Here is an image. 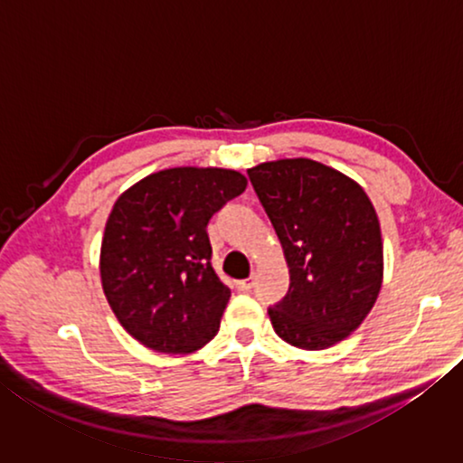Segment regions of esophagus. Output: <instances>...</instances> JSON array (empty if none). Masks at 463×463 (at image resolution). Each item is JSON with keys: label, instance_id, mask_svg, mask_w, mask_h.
<instances>
[{"label": "esophagus", "instance_id": "1", "mask_svg": "<svg viewBox=\"0 0 463 463\" xmlns=\"http://www.w3.org/2000/svg\"><path fill=\"white\" fill-rule=\"evenodd\" d=\"M253 286H255V276H250V278H247V279L237 281L239 292H250V289H253Z\"/></svg>", "mask_w": 463, "mask_h": 463}]
</instances>
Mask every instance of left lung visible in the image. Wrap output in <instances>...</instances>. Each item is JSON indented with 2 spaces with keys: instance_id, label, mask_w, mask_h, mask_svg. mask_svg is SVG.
<instances>
[{
  "instance_id": "1",
  "label": "left lung",
  "mask_w": 463,
  "mask_h": 463,
  "mask_svg": "<svg viewBox=\"0 0 463 463\" xmlns=\"http://www.w3.org/2000/svg\"><path fill=\"white\" fill-rule=\"evenodd\" d=\"M247 174L289 269L288 294L268 310L273 331L308 351L347 339L382 288L373 203L354 179L312 159L268 161Z\"/></svg>"
}]
</instances>
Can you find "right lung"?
Listing matches in <instances>:
<instances>
[{"label": "right lung", "instance_id": "add662e5", "mask_svg": "<svg viewBox=\"0 0 463 463\" xmlns=\"http://www.w3.org/2000/svg\"><path fill=\"white\" fill-rule=\"evenodd\" d=\"M247 187L221 167L146 175L116 200L99 253L109 308L145 347L192 354L213 341L231 298L210 265L208 221Z\"/></svg>", "mask_w": 463, "mask_h": 463}]
</instances>
